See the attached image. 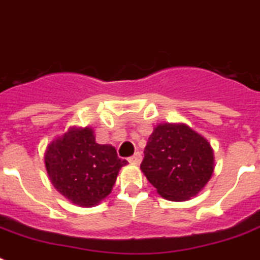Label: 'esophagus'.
Returning <instances> with one entry per match:
<instances>
[{
	"label": "esophagus",
	"instance_id": "esophagus-1",
	"mask_svg": "<svg viewBox=\"0 0 260 260\" xmlns=\"http://www.w3.org/2000/svg\"><path fill=\"white\" fill-rule=\"evenodd\" d=\"M128 161H129L131 164H140L141 161V155L139 153V152H136L134 156H131L129 159H128Z\"/></svg>",
	"mask_w": 260,
	"mask_h": 260
}]
</instances>
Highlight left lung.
Returning a JSON list of instances; mask_svg holds the SVG:
<instances>
[{
  "label": "left lung",
  "instance_id": "obj_1",
  "mask_svg": "<svg viewBox=\"0 0 260 260\" xmlns=\"http://www.w3.org/2000/svg\"><path fill=\"white\" fill-rule=\"evenodd\" d=\"M140 168L164 199L185 202L210 181L215 170L214 149L187 124H159L149 135Z\"/></svg>",
  "mask_w": 260,
  "mask_h": 260
}]
</instances>
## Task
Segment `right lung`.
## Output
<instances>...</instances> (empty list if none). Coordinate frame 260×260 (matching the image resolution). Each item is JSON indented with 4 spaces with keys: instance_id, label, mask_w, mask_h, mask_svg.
<instances>
[{
    "instance_id": "add662e5",
    "label": "right lung",
    "mask_w": 260,
    "mask_h": 260,
    "mask_svg": "<svg viewBox=\"0 0 260 260\" xmlns=\"http://www.w3.org/2000/svg\"><path fill=\"white\" fill-rule=\"evenodd\" d=\"M90 126H71L48 144L44 155L50 183L80 207H94L112 192L119 171L128 161L115 147L97 144Z\"/></svg>"
}]
</instances>
